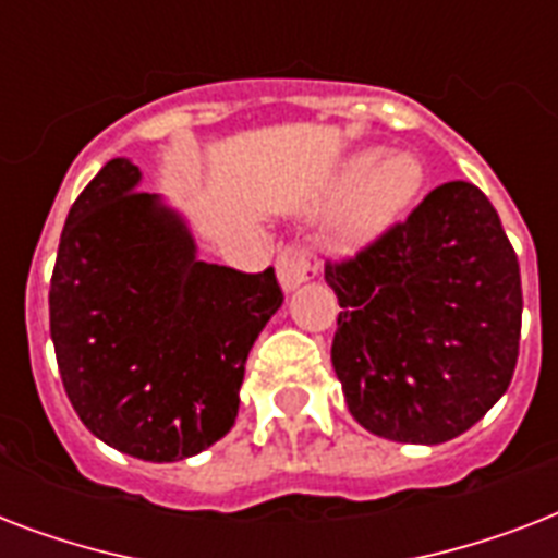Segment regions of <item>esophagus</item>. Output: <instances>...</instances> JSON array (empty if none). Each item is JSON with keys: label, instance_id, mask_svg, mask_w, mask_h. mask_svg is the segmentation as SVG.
Wrapping results in <instances>:
<instances>
[{"label": "esophagus", "instance_id": "obj_1", "mask_svg": "<svg viewBox=\"0 0 558 558\" xmlns=\"http://www.w3.org/2000/svg\"><path fill=\"white\" fill-rule=\"evenodd\" d=\"M322 271V260L315 257V252H310L306 245H287L278 257V280L280 287L295 289L306 280H313L315 275Z\"/></svg>", "mask_w": 558, "mask_h": 558}]
</instances>
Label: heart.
I'll list each match as a JSON object with an SVG mask.
<instances>
[{
	"label": "heart",
	"instance_id": "1",
	"mask_svg": "<svg viewBox=\"0 0 558 558\" xmlns=\"http://www.w3.org/2000/svg\"><path fill=\"white\" fill-rule=\"evenodd\" d=\"M423 187V168L414 156L393 153L371 161L353 156L336 173L324 196L327 208H336V236L341 243H367L381 228H388L416 199Z\"/></svg>",
	"mask_w": 558,
	"mask_h": 558
}]
</instances>
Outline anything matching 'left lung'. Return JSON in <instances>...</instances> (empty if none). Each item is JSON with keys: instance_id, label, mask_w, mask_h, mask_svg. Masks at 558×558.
Returning a JSON list of instances; mask_svg holds the SVG:
<instances>
[{"instance_id": "obj_1", "label": "left lung", "mask_w": 558, "mask_h": 558, "mask_svg": "<svg viewBox=\"0 0 558 558\" xmlns=\"http://www.w3.org/2000/svg\"><path fill=\"white\" fill-rule=\"evenodd\" d=\"M332 367L350 414L385 440L437 446L510 388L521 339L519 257L472 182L434 187L348 260Z\"/></svg>"}]
</instances>
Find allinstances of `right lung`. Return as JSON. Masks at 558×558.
<instances>
[{"label": "right lung", "instance_id": "right-lung-1", "mask_svg": "<svg viewBox=\"0 0 558 558\" xmlns=\"http://www.w3.org/2000/svg\"><path fill=\"white\" fill-rule=\"evenodd\" d=\"M112 159L60 234L48 318L69 402L98 440L173 463L231 432L245 359L283 304L275 269L196 260L179 214Z\"/></svg>", "mask_w": 558, "mask_h": 558}]
</instances>
